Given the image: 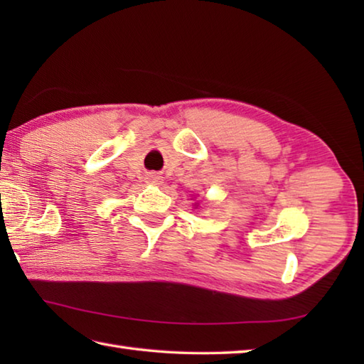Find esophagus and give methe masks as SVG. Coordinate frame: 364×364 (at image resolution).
I'll use <instances>...</instances> for the list:
<instances>
[{
  "mask_svg": "<svg viewBox=\"0 0 364 364\" xmlns=\"http://www.w3.org/2000/svg\"><path fill=\"white\" fill-rule=\"evenodd\" d=\"M159 180V176H156V175H151V181L153 183H156Z\"/></svg>",
  "mask_w": 364,
  "mask_h": 364,
  "instance_id": "esophagus-1",
  "label": "esophagus"
}]
</instances>
